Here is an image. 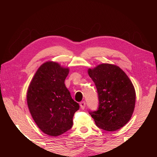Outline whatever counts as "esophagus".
I'll use <instances>...</instances> for the list:
<instances>
[{
	"mask_svg": "<svg viewBox=\"0 0 157 157\" xmlns=\"http://www.w3.org/2000/svg\"><path fill=\"white\" fill-rule=\"evenodd\" d=\"M79 105H80V107H81L82 109H84L85 106H86V102H85L84 101H82V102H80V104H79Z\"/></svg>",
	"mask_w": 157,
	"mask_h": 157,
	"instance_id": "obj_1",
	"label": "esophagus"
}]
</instances>
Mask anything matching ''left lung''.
<instances>
[{
    "instance_id": "1",
    "label": "left lung",
    "mask_w": 157,
    "mask_h": 157,
    "mask_svg": "<svg viewBox=\"0 0 157 157\" xmlns=\"http://www.w3.org/2000/svg\"><path fill=\"white\" fill-rule=\"evenodd\" d=\"M97 89L98 108L90 111L95 124L108 132L116 131L128 123L134 112L136 93L131 80L118 66L102 63L89 69Z\"/></svg>"
}]
</instances>
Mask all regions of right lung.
<instances>
[{"label":"right lung","mask_w":157,"mask_h":157,"mask_svg":"<svg viewBox=\"0 0 157 157\" xmlns=\"http://www.w3.org/2000/svg\"><path fill=\"white\" fill-rule=\"evenodd\" d=\"M68 68L48 62L42 64L32 79L27 102L32 117L42 132L49 136L63 134L73 126V118L79 109L66 88Z\"/></svg>","instance_id":"obj_1"}]
</instances>
